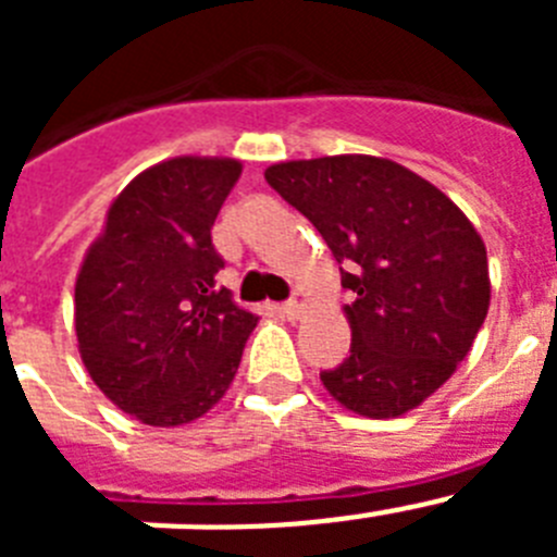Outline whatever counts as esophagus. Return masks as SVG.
Returning a JSON list of instances; mask_svg holds the SVG:
<instances>
[{
  "instance_id": "34e87169",
  "label": "esophagus",
  "mask_w": 557,
  "mask_h": 557,
  "mask_svg": "<svg viewBox=\"0 0 557 557\" xmlns=\"http://www.w3.org/2000/svg\"><path fill=\"white\" fill-rule=\"evenodd\" d=\"M304 307H307V293L298 287L293 293V298L282 304V314L287 318V321H298V318H301V312H304Z\"/></svg>"
}]
</instances>
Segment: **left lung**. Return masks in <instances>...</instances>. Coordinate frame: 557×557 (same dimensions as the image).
<instances>
[{
  "mask_svg": "<svg viewBox=\"0 0 557 557\" xmlns=\"http://www.w3.org/2000/svg\"><path fill=\"white\" fill-rule=\"evenodd\" d=\"M264 178L346 264L351 357L321 373L323 387L366 418L424 405L491 307L488 253L471 220L435 184L379 156L282 161Z\"/></svg>",
  "mask_w": 557,
  "mask_h": 557,
  "instance_id": "left-lung-1",
  "label": "left lung"
}]
</instances>
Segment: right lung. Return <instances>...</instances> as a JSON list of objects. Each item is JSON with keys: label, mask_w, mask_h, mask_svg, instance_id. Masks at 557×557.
Segmentation results:
<instances>
[{"label": "right lung", "mask_w": 557, "mask_h": 557, "mask_svg": "<svg viewBox=\"0 0 557 557\" xmlns=\"http://www.w3.org/2000/svg\"><path fill=\"white\" fill-rule=\"evenodd\" d=\"M243 164L175 156L108 206L75 282L77 351L88 376L147 426L203 418L231 387L259 323L218 287L211 225Z\"/></svg>", "instance_id": "1"}]
</instances>
